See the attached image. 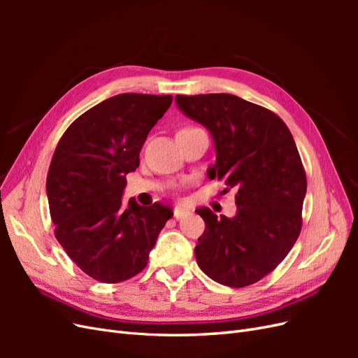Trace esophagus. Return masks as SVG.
Returning <instances> with one entry per match:
<instances>
[{"mask_svg":"<svg viewBox=\"0 0 358 358\" xmlns=\"http://www.w3.org/2000/svg\"><path fill=\"white\" fill-rule=\"evenodd\" d=\"M188 215H189V212H188V210H185V209H180V208H175V210H173V216H175L176 220L187 218Z\"/></svg>","mask_w":358,"mask_h":358,"instance_id":"esophagus-1","label":"esophagus"}]
</instances>
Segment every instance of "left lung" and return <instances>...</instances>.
<instances>
[{
    "mask_svg": "<svg viewBox=\"0 0 358 358\" xmlns=\"http://www.w3.org/2000/svg\"><path fill=\"white\" fill-rule=\"evenodd\" d=\"M179 109L209 129L216 149L210 179L236 189L237 212H196L206 230L194 249L210 279L242 288L278 267L301 230L306 173L288 127L276 113L231 94L176 95Z\"/></svg>",
    "mask_w": 358,
    "mask_h": 358,
    "instance_id": "1",
    "label": "left lung"
}]
</instances>
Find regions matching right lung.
<instances>
[{
	"label": "right lung",
	"mask_w": 358,
	"mask_h": 358,
	"mask_svg": "<svg viewBox=\"0 0 358 358\" xmlns=\"http://www.w3.org/2000/svg\"><path fill=\"white\" fill-rule=\"evenodd\" d=\"M171 95L119 94L86 110L66 129L48 171L55 237L88 276L104 284L131 279L148 264L169 206L122 201L127 175Z\"/></svg>",
	"instance_id": "right-lung-1"
}]
</instances>
